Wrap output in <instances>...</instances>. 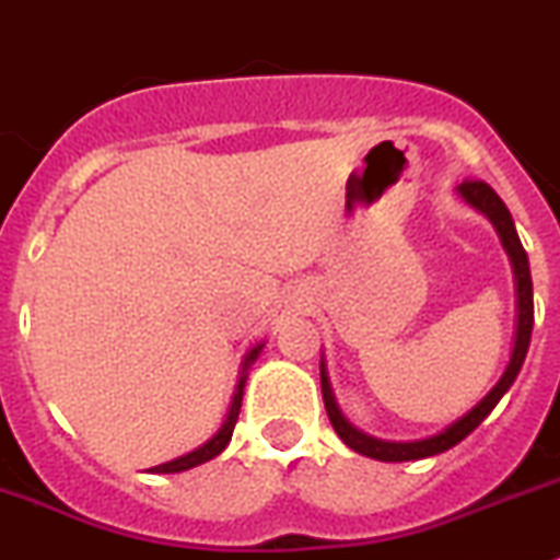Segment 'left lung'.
<instances>
[{
    "label": "left lung",
    "mask_w": 560,
    "mask_h": 560,
    "mask_svg": "<svg viewBox=\"0 0 560 560\" xmlns=\"http://www.w3.org/2000/svg\"><path fill=\"white\" fill-rule=\"evenodd\" d=\"M457 195H460L463 203H468L475 211H480L482 218L493 225V231L500 234V243L505 248L508 259H511L513 268V284H516V335H513V351L511 362L502 371L500 382L491 387V390L477 401L466 416H460L457 421H452L450 427H443L441 432L430 438H418V441H382V438L368 435V432L357 430L349 418L342 416V410L337 407L335 390H331L329 374H326V360L320 357V390H324V405L329 412V421L335 427L337 435L342 438V443L349 450L360 452L365 457H374L382 463H405V460H421V457L441 455V452L452 450L468 432H475L477 427L488 418V412L500 405V399L511 390L513 380L522 371V362L527 357V346H530L533 335V281H530V261H527L525 248H522V240L516 234V225H513L511 211L502 203L500 195L493 192L491 186L482 184V180H463L457 186Z\"/></svg>",
    "instance_id": "8db88e82"
}]
</instances>
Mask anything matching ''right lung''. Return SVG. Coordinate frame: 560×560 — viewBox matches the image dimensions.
<instances>
[{
	"label": "right lung",
	"instance_id": "1",
	"mask_svg": "<svg viewBox=\"0 0 560 560\" xmlns=\"http://www.w3.org/2000/svg\"><path fill=\"white\" fill-rule=\"evenodd\" d=\"M261 349H265V340L256 342L254 349H250L248 354H245L243 371H240V380H236L234 396H231L229 412H225V421H223V424H220V430L214 432V435H211L209 441L200 443L198 450L186 452V455L175 457V460H167V463H161V466L150 468L153 475H175V471H186V468H195V466H200V463L211 460V457H218L220 452H223L225 446H229L231 432H234L236 418H240V407H243V393H245V382H248V371H250V365H254V362H256V357L261 354Z\"/></svg>",
	"mask_w": 560,
	"mask_h": 560
}]
</instances>
